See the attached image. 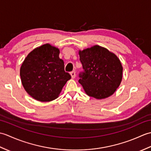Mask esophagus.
Wrapping results in <instances>:
<instances>
[{
    "mask_svg": "<svg viewBox=\"0 0 151 151\" xmlns=\"http://www.w3.org/2000/svg\"><path fill=\"white\" fill-rule=\"evenodd\" d=\"M70 76H71L72 78H75V76H76V73H75V71L70 72Z\"/></svg>",
    "mask_w": 151,
    "mask_h": 151,
    "instance_id": "esophagus-1",
    "label": "esophagus"
}]
</instances>
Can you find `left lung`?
I'll list each match as a JSON object with an SVG mask.
<instances>
[{
    "instance_id": "8db88e82",
    "label": "left lung",
    "mask_w": 151,
    "mask_h": 151,
    "mask_svg": "<svg viewBox=\"0 0 151 151\" xmlns=\"http://www.w3.org/2000/svg\"><path fill=\"white\" fill-rule=\"evenodd\" d=\"M83 71L79 83L88 95L97 99L110 97L122 81L123 67L114 53L99 45L79 51Z\"/></svg>"
}]
</instances>
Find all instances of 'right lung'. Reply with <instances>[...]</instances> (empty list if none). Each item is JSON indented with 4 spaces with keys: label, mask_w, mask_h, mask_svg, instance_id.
Returning a JSON list of instances; mask_svg holds the SVG:
<instances>
[{
    "label": "right lung",
    "mask_w": 151,
    "mask_h": 151,
    "mask_svg": "<svg viewBox=\"0 0 151 151\" xmlns=\"http://www.w3.org/2000/svg\"><path fill=\"white\" fill-rule=\"evenodd\" d=\"M56 47L45 44L28 54L20 69L22 84L32 97L41 102L58 97L67 81L71 78L65 71L63 61Z\"/></svg>",
    "instance_id": "obj_1"
}]
</instances>
